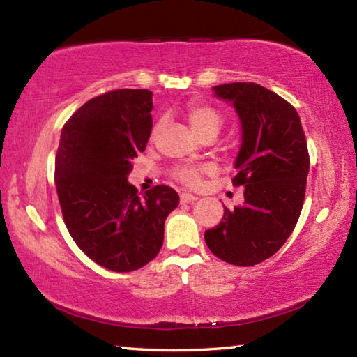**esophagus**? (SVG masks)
Returning <instances> with one entry per match:
<instances>
[{"label": "esophagus", "mask_w": 357, "mask_h": 357, "mask_svg": "<svg viewBox=\"0 0 357 357\" xmlns=\"http://www.w3.org/2000/svg\"><path fill=\"white\" fill-rule=\"evenodd\" d=\"M179 198H181V203H190V202H195L198 197L193 195V193H189V192H183Z\"/></svg>", "instance_id": "esophagus-1"}]
</instances>
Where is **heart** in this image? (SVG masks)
I'll return each instance as SVG.
<instances>
[{"instance_id":"b5f03b06","label":"heart","mask_w":357,"mask_h":357,"mask_svg":"<svg viewBox=\"0 0 357 357\" xmlns=\"http://www.w3.org/2000/svg\"><path fill=\"white\" fill-rule=\"evenodd\" d=\"M185 116L189 119L192 129L197 132L202 138L208 135H215L219 134L222 126H223V116L219 110H215L214 107L204 105V104H192L187 107ZM208 170V167H178L174 170V176L179 179L181 183L187 185H198L200 184L202 173Z\"/></svg>"}]
</instances>
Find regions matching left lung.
Listing matches in <instances>:
<instances>
[{
  "label": "left lung",
  "mask_w": 357,
  "mask_h": 357,
  "mask_svg": "<svg viewBox=\"0 0 357 357\" xmlns=\"http://www.w3.org/2000/svg\"><path fill=\"white\" fill-rule=\"evenodd\" d=\"M236 110L243 143L233 185H244V203L227 209L219 225L204 231L217 258L234 266L264 261L285 244L298 223L310 159L298 112L257 83L214 86Z\"/></svg>",
  "instance_id": "1"
}]
</instances>
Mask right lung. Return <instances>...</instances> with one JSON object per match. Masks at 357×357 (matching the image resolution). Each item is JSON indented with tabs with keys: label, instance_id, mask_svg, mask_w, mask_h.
<instances>
[{
	"label": "right lung",
	"instance_id": "add662e5",
	"mask_svg": "<svg viewBox=\"0 0 357 357\" xmlns=\"http://www.w3.org/2000/svg\"><path fill=\"white\" fill-rule=\"evenodd\" d=\"M153 93L114 89L82 105L64 124L55 159L63 219L75 244L114 273L148 264L164 244L179 195L155 185L143 197L129 184L132 160L153 129Z\"/></svg>",
	"mask_w": 357,
	"mask_h": 357
}]
</instances>
